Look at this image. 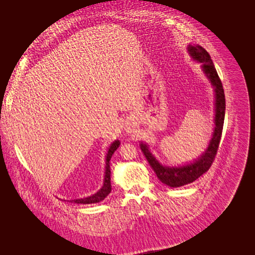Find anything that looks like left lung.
<instances>
[{
    "label": "left lung",
    "instance_id": "1",
    "mask_svg": "<svg viewBox=\"0 0 255 255\" xmlns=\"http://www.w3.org/2000/svg\"><path fill=\"white\" fill-rule=\"evenodd\" d=\"M187 48H188L190 57L194 61L202 63L203 71L209 78L214 88V92H215V119H214V121H215L214 122L215 123V129H214L213 137L210 140L209 146L205 153L192 163L178 167L163 166L162 164H160L158 160L150 152L148 144L140 142V149L154 169L158 179L169 187H181L190 184L209 170L217 154L225 116L224 90L209 52L199 45H188Z\"/></svg>",
    "mask_w": 255,
    "mask_h": 255
}]
</instances>
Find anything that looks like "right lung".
I'll list each match as a JSON object with an SVG mask.
<instances>
[{"label":"right lung","instance_id":"right-lung-1","mask_svg":"<svg viewBox=\"0 0 255 255\" xmlns=\"http://www.w3.org/2000/svg\"><path fill=\"white\" fill-rule=\"evenodd\" d=\"M120 141L115 140L109 149V152L106 154V164H105V176H104V182L103 186L101 187V189L96 192L95 194H93L91 196L85 197V198H80V199H73L70 200V202H73L75 204H84V205H89V204H96L99 202H102V200L110 194L112 191V185H111V167H110V160L115 153V151L119 148Z\"/></svg>","mask_w":255,"mask_h":255}]
</instances>
